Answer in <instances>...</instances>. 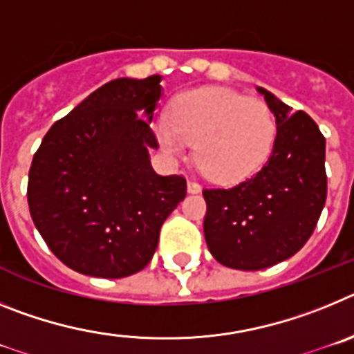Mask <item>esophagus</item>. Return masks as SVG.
I'll list each match as a JSON object with an SVG mask.
<instances>
[{"instance_id": "34e87169", "label": "esophagus", "mask_w": 354, "mask_h": 354, "mask_svg": "<svg viewBox=\"0 0 354 354\" xmlns=\"http://www.w3.org/2000/svg\"><path fill=\"white\" fill-rule=\"evenodd\" d=\"M187 192L192 193V195H196V193L202 192V187H200V184L195 183V180H189V183H187Z\"/></svg>"}]
</instances>
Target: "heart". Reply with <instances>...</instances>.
I'll use <instances>...</instances> for the list:
<instances>
[{"instance_id": "obj_1", "label": "heart", "mask_w": 354, "mask_h": 354, "mask_svg": "<svg viewBox=\"0 0 354 354\" xmlns=\"http://www.w3.org/2000/svg\"><path fill=\"white\" fill-rule=\"evenodd\" d=\"M156 136L167 156H180L195 142V158L218 183H237L270 158L277 120L261 99L220 86L180 93L168 118L156 124Z\"/></svg>"}]
</instances>
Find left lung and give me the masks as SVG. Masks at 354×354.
Wrapping results in <instances>:
<instances>
[{
	"mask_svg": "<svg viewBox=\"0 0 354 354\" xmlns=\"http://www.w3.org/2000/svg\"><path fill=\"white\" fill-rule=\"evenodd\" d=\"M277 120L270 159L232 187L204 189L209 252L232 270L257 271L292 257L314 232L326 202V140L305 111L257 86Z\"/></svg>",
	"mask_w": 354,
	"mask_h": 354,
	"instance_id": "1",
	"label": "left lung"
}]
</instances>
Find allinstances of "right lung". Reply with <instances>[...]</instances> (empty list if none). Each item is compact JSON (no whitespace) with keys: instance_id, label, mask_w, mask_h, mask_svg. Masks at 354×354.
I'll return each instance as SVG.
<instances>
[{"instance_id":"obj_1","label":"right lung","mask_w":354,"mask_h":354,"mask_svg":"<svg viewBox=\"0 0 354 354\" xmlns=\"http://www.w3.org/2000/svg\"><path fill=\"white\" fill-rule=\"evenodd\" d=\"M161 80L102 84L53 124L33 156L31 220L49 250L77 273L124 278L142 271L161 225L186 196L183 175L162 177L150 165Z\"/></svg>"}]
</instances>
